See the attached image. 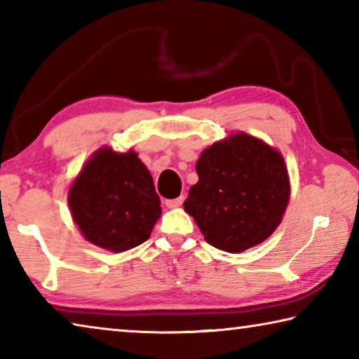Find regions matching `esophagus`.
I'll return each instance as SVG.
<instances>
[{"label":"esophagus","instance_id":"esophagus-1","mask_svg":"<svg viewBox=\"0 0 359 359\" xmlns=\"http://www.w3.org/2000/svg\"><path fill=\"white\" fill-rule=\"evenodd\" d=\"M182 203H184V196H179L175 199H166V201H165L166 208H169V209H177L182 205Z\"/></svg>","mask_w":359,"mask_h":359}]
</instances>
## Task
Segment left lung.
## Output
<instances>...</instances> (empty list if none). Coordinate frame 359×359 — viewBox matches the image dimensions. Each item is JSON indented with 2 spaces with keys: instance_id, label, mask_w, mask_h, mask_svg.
Here are the masks:
<instances>
[{
  "instance_id": "obj_1",
  "label": "left lung",
  "mask_w": 359,
  "mask_h": 359,
  "mask_svg": "<svg viewBox=\"0 0 359 359\" xmlns=\"http://www.w3.org/2000/svg\"><path fill=\"white\" fill-rule=\"evenodd\" d=\"M184 209L218 250L241 253L264 242L290 201V175L280 151L244 131L203 150Z\"/></svg>"
}]
</instances>
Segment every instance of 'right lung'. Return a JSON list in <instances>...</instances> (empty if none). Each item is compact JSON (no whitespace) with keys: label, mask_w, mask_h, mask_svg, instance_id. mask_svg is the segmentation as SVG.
<instances>
[{"label":"right lung","mask_w":359,"mask_h":359,"mask_svg":"<svg viewBox=\"0 0 359 359\" xmlns=\"http://www.w3.org/2000/svg\"><path fill=\"white\" fill-rule=\"evenodd\" d=\"M160 204L154 179L136 151H114L107 145L85 161L68 191L71 217L83 238L112 253L150 238Z\"/></svg>","instance_id":"obj_1"}]
</instances>
